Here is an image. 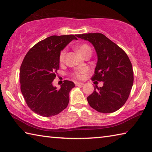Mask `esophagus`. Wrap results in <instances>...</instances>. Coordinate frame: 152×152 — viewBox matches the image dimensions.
<instances>
[{
  "label": "esophagus",
  "instance_id": "esophagus-1",
  "mask_svg": "<svg viewBox=\"0 0 152 152\" xmlns=\"http://www.w3.org/2000/svg\"><path fill=\"white\" fill-rule=\"evenodd\" d=\"M75 84L76 86H80V85H83L84 83H82V82H76Z\"/></svg>",
  "mask_w": 152,
  "mask_h": 152
}]
</instances>
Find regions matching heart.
<instances>
[{"label": "heart", "instance_id": "obj_1", "mask_svg": "<svg viewBox=\"0 0 152 152\" xmlns=\"http://www.w3.org/2000/svg\"><path fill=\"white\" fill-rule=\"evenodd\" d=\"M76 49H77V51H78V52L79 53V54L81 56H83L84 54H86V53L88 52L91 53V49L89 47V45H88L87 44H82L80 45H79ZM65 55H66V51L65 50L61 51L60 54V62L64 61V58H65ZM86 72H87V70L86 68H82L81 70H80L78 72H76L74 74V76L76 78L81 79L82 78V77H83V74L84 73H86Z\"/></svg>", "mask_w": 152, "mask_h": 152}]
</instances>
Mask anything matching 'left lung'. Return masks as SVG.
<instances>
[{"label": "left lung", "mask_w": 152, "mask_h": 152, "mask_svg": "<svg viewBox=\"0 0 152 152\" xmlns=\"http://www.w3.org/2000/svg\"><path fill=\"white\" fill-rule=\"evenodd\" d=\"M76 37L88 41L94 46L97 62L92 79L103 82V86H96L87 97L88 104L100 113L116 111L127 101L133 86V72L129 58L102 33H85Z\"/></svg>", "instance_id": "obj_1"}]
</instances>
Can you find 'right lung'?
I'll list each match as a JSON object with an SVG mask.
<instances>
[{"mask_svg": "<svg viewBox=\"0 0 152 152\" xmlns=\"http://www.w3.org/2000/svg\"><path fill=\"white\" fill-rule=\"evenodd\" d=\"M74 35H52L38 42L28 51L20 68L22 94L31 110L41 116H54L67 107L69 93L75 84L64 80L60 89L53 86L56 72L60 67L61 50Z\"/></svg>", "mask_w": 152, "mask_h": 152, "instance_id": "add662e5", "label": "right lung"}]
</instances>
